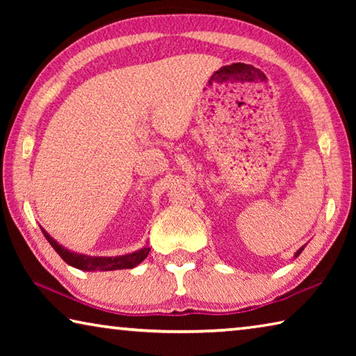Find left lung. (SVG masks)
<instances>
[{
  "mask_svg": "<svg viewBox=\"0 0 356 356\" xmlns=\"http://www.w3.org/2000/svg\"><path fill=\"white\" fill-rule=\"evenodd\" d=\"M305 250V246H301V248L297 251V252H295V254H293V257H298L300 254H301V251H303Z\"/></svg>",
  "mask_w": 356,
  "mask_h": 356,
  "instance_id": "8db88e82",
  "label": "left lung"
}]
</instances>
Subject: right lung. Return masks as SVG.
<instances>
[{"label": "right lung", "instance_id": "right-lung-1", "mask_svg": "<svg viewBox=\"0 0 356 356\" xmlns=\"http://www.w3.org/2000/svg\"><path fill=\"white\" fill-rule=\"evenodd\" d=\"M40 229H42V234H44L45 238L48 240V243H50L58 254L63 257V261H65V264H69L70 267L83 270V272H110V270L134 268L147 257L150 251L149 245H146L143 246L141 250L129 252V254H122V256H110V257L88 256V254H81V252H75L64 248V246L59 245L44 227Z\"/></svg>", "mask_w": 356, "mask_h": 356}]
</instances>
